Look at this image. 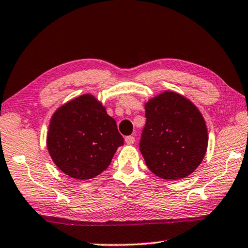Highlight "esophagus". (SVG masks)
Masks as SVG:
<instances>
[{
    "label": "esophagus",
    "instance_id": "1",
    "mask_svg": "<svg viewBox=\"0 0 248 248\" xmlns=\"http://www.w3.org/2000/svg\"><path fill=\"white\" fill-rule=\"evenodd\" d=\"M124 141H125V143H127V144H133L134 141H136V139H134L133 136H128V137L124 138Z\"/></svg>",
    "mask_w": 248,
    "mask_h": 248
}]
</instances>
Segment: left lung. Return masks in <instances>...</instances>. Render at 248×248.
<instances>
[{
	"label": "left lung",
	"instance_id": "obj_1",
	"mask_svg": "<svg viewBox=\"0 0 248 248\" xmlns=\"http://www.w3.org/2000/svg\"><path fill=\"white\" fill-rule=\"evenodd\" d=\"M144 108L140 151L149 170L170 180L194 173L208 148L207 125L199 109L171 91L149 99Z\"/></svg>",
	"mask_w": 248,
	"mask_h": 248
}]
</instances>
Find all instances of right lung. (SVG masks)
Here are the masks:
<instances>
[{"label":"right lung","mask_w":248,"mask_h":248,"mask_svg":"<svg viewBox=\"0 0 248 248\" xmlns=\"http://www.w3.org/2000/svg\"><path fill=\"white\" fill-rule=\"evenodd\" d=\"M123 144L115 119L92 94L63 104L50 119L48 152L58 169L72 178L86 180L103 173Z\"/></svg>","instance_id":"obj_1"}]
</instances>
